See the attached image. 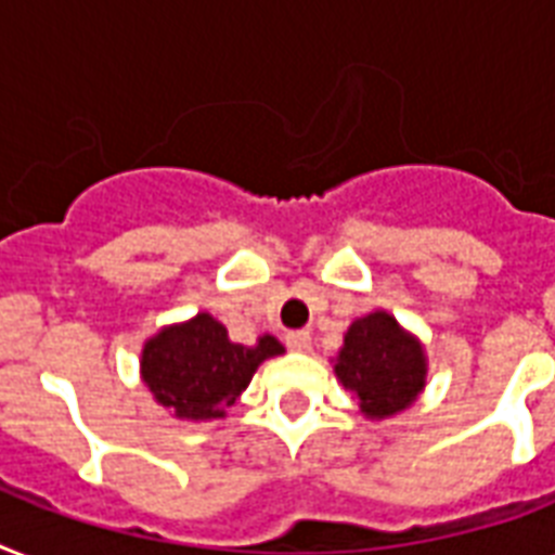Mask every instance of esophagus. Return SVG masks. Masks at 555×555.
Wrapping results in <instances>:
<instances>
[{"instance_id": "obj_1", "label": "esophagus", "mask_w": 555, "mask_h": 555, "mask_svg": "<svg viewBox=\"0 0 555 555\" xmlns=\"http://www.w3.org/2000/svg\"><path fill=\"white\" fill-rule=\"evenodd\" d=\"M285 346L291 351H308L311 348V334L308 331H291V334H285Z\"/></svg>"}]
</instances>
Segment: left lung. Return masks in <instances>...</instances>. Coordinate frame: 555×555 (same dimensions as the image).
Here are the masks:
<instances>
[{"label": "left lung", "instance_id": "left-lung-1", "mask_svg": "<svg viewBox=\"0 0 555 555\" xmlns=\"http://www.w3.org/2000/svg\"><path fill=\"white\" fill-rule=\"evenodd\" d=\"M334 371L369 417L403 412L426 383L421 346L383 311L351 322Z\"/></svg>", "mask_w": 555, "mask_h": 555}]
</instances>
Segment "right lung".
I'll list each match as a JSON object with an SVG mask.
<instances>
[{
  "label": "right lung",
  "mask_w": 555,
  "mask_h": 555,
  "mask_svg": "<svg viewBox=\"0 0 555 555\" xmlns=\"http://www.w3.org/2000/svg\"><path fill=\"white\" fill-rule=\"evenodd\" d=\"M276 337H259L256 346L230 343L227 328L209 313L184 325L164 328L143 348L141 371L158 403L186 421L224 417L253 379L261 360L282 354Z\"/></svg>",
  "instance_id": "obj_1"
}]
</instances>
